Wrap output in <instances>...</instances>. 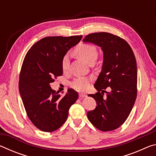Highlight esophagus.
<instances>
[{
  "instance_id": "esophagus-1",
  "label": "esophagus",
  "mask_w": 156,
  "mask_h": 156,
  "mask_svg": "<svg viewBox=\"0 0 156 156\" xmlns=\"http://www.w3.org/2000/svg\"><path fill=\"white\" fill-rule=\"evenodd\" d=\"M86 96H87V94H83V93L79 94V98H83L86 97Z\"/></svg>"
}]
</instances>
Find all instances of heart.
Wrapping results in <instances>:
<instances>
[{"label": "heart", "mask_w": 156, "mask_h": 156, "mask_svg": "<svg viewBox=\"0 0 156 156\" xmlns=\"http://www.w3.org/2000/svg\"><path fill=\"white\" fill-rule=\"evenodd\" d=\"M73 53L76 56L80 58L87 63L91 65L94 63L98 56V51L96 47L90 44L80 43L76 47ZM69 67V58L66 54L63 56L61 61V67L63 72H67ZM73 89L78 91H84L90 85V80L85 77H78L71 83Z\"/></svg>", "instance_id": "b5f03b06"}]
</instances>
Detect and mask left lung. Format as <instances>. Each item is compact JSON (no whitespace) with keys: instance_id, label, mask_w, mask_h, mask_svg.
<instances>
[{"instance_id":"left-lung-1","label":"left lung","mask_w":156,"mask_h":156,"mask_svg":"<svg viewBox=\"0 0 156 156\" xmlns=\"http://www.w3.org/2000/svg\"><path fill=\"white\" fill-rule=\"evenodd\" d=\"M101 47L103 62L94 84L96 107L87 112L95 127L102 131L118 129L127 119L137 96V65L131 47L124 39L107 32L90 34L83 39ZM107 87L109 92L105 89ZM105 92L107 96L104 97Z\"/></svg>"}]
</instances>
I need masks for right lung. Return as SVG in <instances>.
<instances>
[{
  "instance_id": "add662e5",
  "label": "right lung",
  "mask_w": 156,
  "mask_h": 156,
  "mask_svg": "<svg viewBox=\"0 0 156 156\" xmlns=\"http://www.w3.org/2000/svg\"><path fill=\"white\" fill-rule=\"evenodd\" d=\"M82 38L45 37L31 47L23 60L18 84L20 95L29 118L41 131L52 132L59 129L78 99V92L73 89H68L61 96L53 90L50 83L62 75L63 56Z\"/></svg>"
}]
</instances>
